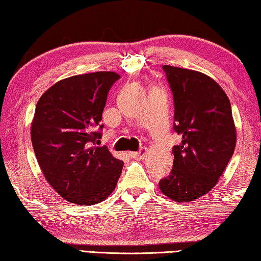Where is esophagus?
Masks as SVG:
<instances>
[{"instance_id":"34e87169","label":"esophagus","mask_w":261,"mask_h":261,"mask_svg":"<svg viewBox=\"0 0 261 261\" xmlns=\"http://www.w3.org/2000/svg\"><path fill=\"white\" fill-rule=\"evenodd\" d=\"M130 155L133 156V158H135V159L142 160V159H144L147 156V149H146V148H142V149H140L139 151H135V153H132Z\"/></svg>"}]
</instances>
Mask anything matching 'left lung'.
I'll use <instances>...</instances> for the list:
<instances>
[{
	"label": "left lung",
	"instance_id": "left-lung-1",
	"mask_svg": "<svg viewBox=\"0 0 261 261\" xmlns=\"http://www.w3.org/2000/svg\"><path fill=\"white\" fill-rule=\"evenodd\" d=\"M163 70L174 94V129L182 141L172 148L171 172L159 187L168 198L188 203L218 183L233 155L237 130L230 100L217 82L195 70Z\"/></svg>",
	"mask_w": 261,
	"mask_h": 261
}]
</instances>
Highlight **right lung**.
Masks as SVG:
<instances>
[{"instance_id": "obj_1", "label": "right lung", "mask_w": 261, "mask_h": 261, "mask_svg": "<svg viewBox=\"0 0 261 261\" xmlns=\"http://www.w3.org/2000/svg\"><path fill=\"white\" fill-rule=\"evenodd\" d=\"M120 75L98 71L62 79L36 105L31 141L46 182L67 202L93 205L117 187L123 162L99 147L107 93Z\"/></svg>"}]
</instances>
